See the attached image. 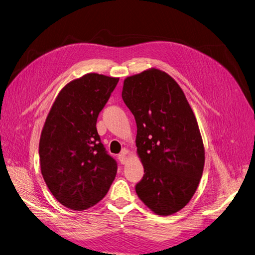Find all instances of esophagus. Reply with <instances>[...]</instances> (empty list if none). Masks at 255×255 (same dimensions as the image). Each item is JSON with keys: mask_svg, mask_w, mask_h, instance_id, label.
Here are the masks:
<instances>
[{"mask_svg": "<svg viewBox=\"0 0 255 255\" xmlns=\"http://www.w3.org/2000/svg\"><path fill=\"white\" fill-rule=\"evenodd\" d=\"M127 153H128V151H127V150H125V151H123L121 154H119V155H118V159L120 160V163H121L122 165H125V164L127 163V161H128Z\"/></svg>", "mask_w": 255, "mask_h": 255, "instance_id": "esophagus-1", "label": "esophagus"}]
</instances>
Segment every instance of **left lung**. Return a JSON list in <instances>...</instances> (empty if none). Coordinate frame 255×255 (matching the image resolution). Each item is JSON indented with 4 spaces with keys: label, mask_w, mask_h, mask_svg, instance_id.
<instances>
[{
    "label": "left lung",
    "mask_w": 255,
    "mask_h": 255,
    "mask_svg": "<svg viewBox=\"0 0 255 255\" xmlns=\"http://www.w3.org/2000/svg\"><path fill=\"white\" fill-rule=\"evenodd\" d=\"M122 99L136 120L137 154L144 169L137 196L156 215L179 212L195 195L205 160L186 97L170 75L152 68L128 76Z\"/></svg>",
    "instance_id": "obj_1"
}]
</instances>
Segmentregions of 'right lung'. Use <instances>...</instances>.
<instances>
[{"instance_id": "right-lung-1", "label": "right lung", "mask_w": 255, "mask_h": 255, "mask_svg": "<svg viewBox=\"0 0 255 255\" xmlns=\"http://www.w3.org/2000/svg\"><path fill=\"white\" fill-rule=\"evenodd\" d=\"M118 82L98 73L71 81L45 119L39 141L41 174L57 201L73 211L101 201L117 173L96 125Z\"/></svg>"}]
</instances>
